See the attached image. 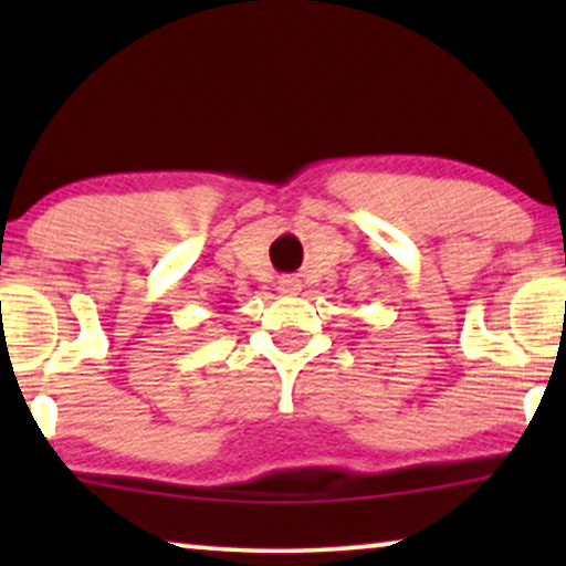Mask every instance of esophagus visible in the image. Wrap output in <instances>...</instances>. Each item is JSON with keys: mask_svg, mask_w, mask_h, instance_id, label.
<instances>
[{"mask_svg": "<svg viewBox=\"0 0 566 566\" xmlns=\"http://www.w3.org/2000/svg\"><path fill=\"white\" fill-rule=\"evenodd\" d=\"M298 291H301V281L296 275L277 277V293H283V296H296Z\"/></svg>", "mask_w": 566, "mask_h": 566, "instance_id": "1", "label": "esophagus"}]
</instances>
